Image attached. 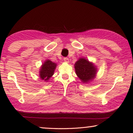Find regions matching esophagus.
<instances>
[{
    "label": "esophagus",
    "mask_w": 133,
    "mask_h": 133,
    "mask_svg": "<svg viewBox=\"0 0 133 133\" xmlns=\"http://www.w3.org/2000/svg\"><path fill=\"white\" fill-rule=\"evenodd\" d=\"M64 61L65 62V63H69V58H67V57H65L64 58Z\"/></svg>",
    "instance_id": "obj_1"
}]
</instances>
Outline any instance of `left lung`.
Returning <instances> with one entry per match:
<instances>
[{
    "instance_id": "8db88e82",
    "label": "left lung",
    "mask_w": 133,
    "mask_h": 133,
    "mask_svg": "<svg viewBox=\"0 0 133 133\" xmlns=\"http://www.w3.org/2000/svg\"><path fill=\"white\" fill-rule=\"evenodd\" d=\"M76 74L82 82L87 84L92 81L96 76V66L85 58H79L75 64Z\"/></svg>"
}]
</instances>
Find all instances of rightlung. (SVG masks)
I'll use <instances>...</instances> for the list:
<instances>
[{
    "instance_id": "obj_1",
    "label": "right lung",
    "mask_w": 133,
    "mask_h": 133,
    "mask_svg": "<svg viewBox=\"0 0 133 133\" xmlns=\"http://www.w3.org/2000/svg\"><path fill=\"white\" fill-rule=\"evenodd\" d=\"M57 67V64L53 63L50 59L45 60L41 66L39 74V77L44 82H48L52 76Z\"/></svg>"
}]
</instances>
